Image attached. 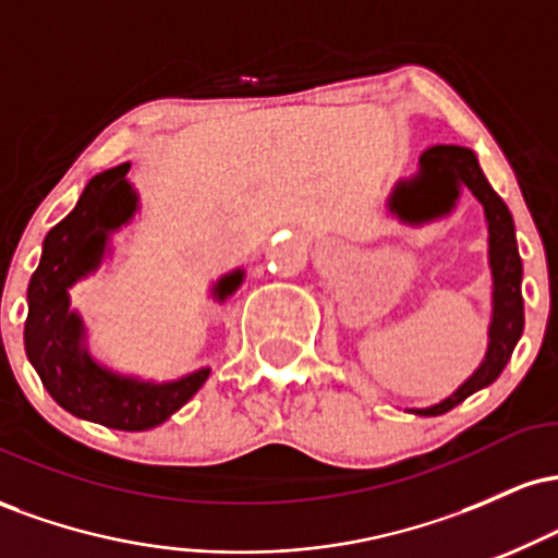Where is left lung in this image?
<instances>
[{
  "label": "left lung",
  "mask_w": 558,
  "mask_h": 558,
  "mask_svg": "<svg viewBox=\"0 0 558 558\" xmlns=\"http://www.w3.org/2000/svg\"><path fill=\"white\" fill-rule=\"evenodd\" d=\"M462 189H470L472 196L483 204L485 222H488V259L493 272V315L488 328V351L472 377L453 390L448 399L433 403L427 409H412L420 417H438L448 409L459 407L466 396L490 386L504 373L511 360L517 341L524 330V304H522V259L517 248L514 220L504 198L490 189L480 170L477 157L464 146L438 144L422 151L420 172L409 181L396 183L388 198V209L409 226L446 217L457 207Z\"/></svg>",
  "instance_id": "obj_1"
}]
</instances>
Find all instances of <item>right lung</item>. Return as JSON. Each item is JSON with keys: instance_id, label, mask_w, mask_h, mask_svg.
<instances>
[{"instance_id": "right-lung-1", "label": "right lung", "mask_w": 558, "mask_h": 558, "mask_svg": "<svg viewBox=\"0 0 558 558\" xmlns=\"http://www.w3.org/2000/svg\"><path fill=\"white\" fill-rule=\"evenodd\" d=\"M131 165L99 172L86 183L75 209L44 239L41 262L28 283L25 354L49 396L75 417L112 430H149L162 425L209 377V367L170 383H151L101 367L86 349V328L70 310V288L101 265L110 233L133 220L138 194L128 183ZM243 270L222 275L213 288L226 301Z\"/></svg>"}]
</instances>
